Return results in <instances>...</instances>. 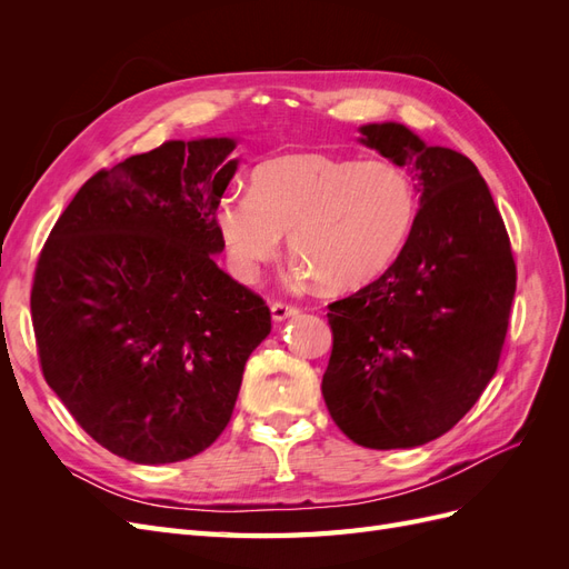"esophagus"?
Instances as JSON below:
<instances>
[{
  "label": "esophagus",
  "mask_w": 569,
  "mask_h": 569,
  "mask_svg": "<svg viewBox=\"0 0 569 569\" xmlns=\"http://www.w3.org/2000/svg\"><path fill=\"white\" fill-rule=\"evenodd\" d=\"M270 313H272V320H287V318H291V316H297L299 313V308L297 306H291V303H284V301H274L272 306H270Z\"/></svg>",
  "instance_id": "obj_1"
}]
</instances>
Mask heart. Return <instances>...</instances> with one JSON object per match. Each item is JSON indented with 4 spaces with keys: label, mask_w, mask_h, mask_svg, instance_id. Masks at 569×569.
<instances>
[{
    "label": "heart",
    "mask_w": 569,
    "mask_h": 569,
    "mask_svg": "<svg viewBox=\"0 0 569 569\" xmlns=\"http://www.w3.org/2000/svg\"><path fill=\"white\" fill-rule=\"evenodd\" d=\"M418 189L391 161L289 153L258 166L251 192H228L218 228L232 263L251 278L280 251L327 291H353L396 263L416 230Z\"/></svg>",
    "instance_id": "heart-1"
}]
</instances>
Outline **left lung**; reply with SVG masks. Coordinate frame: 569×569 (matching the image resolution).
Instances as JSON below:
<instances>
[{"label": "left lung", "instance_id": "obj_1", "mask_svg": "<svg viewBox=\"0 0 569 569\" xmlns=\"http://www.w3.org/2000/svg\"><path fill=\"white\" fill-rule=\"evenodd\" d=\"M360 132V142L408 166L420 211L382 278L327 306L332 356L322 396L358 446L410 449L449 432L491 382L518 270L503 218L468 157L427 147L399 123Z\"/></svg>", "mask_w": 569, "mask_h": 569}]
</instances>
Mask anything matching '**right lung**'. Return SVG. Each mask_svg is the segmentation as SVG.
Here are the masks:
<instances>
[{
	"label": "right lung",
	"mask_w": 569,
	"mask_h": 569,
	"mask_svg": "<svg viewBox=\"0 0 569 569\" xmlns=\"http://www.w3.org/2000/svg\"><path fill=\"white\" fill-rule=\"evenodd\" d=\"M230 137L166 142L84 182L51 228L30 291L47 385L107 451L192 458L232 418L266 301L222 272Z\"/></svg>",
	"instance_id": "obj_1"
}]
</instances>
